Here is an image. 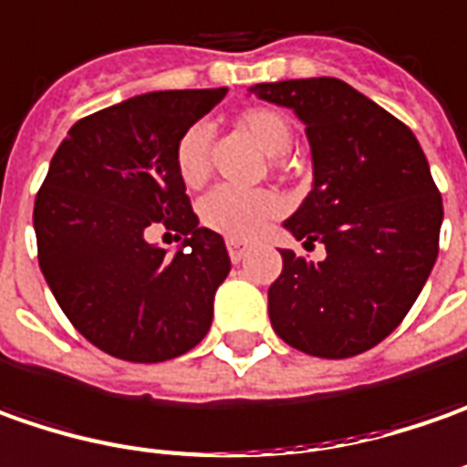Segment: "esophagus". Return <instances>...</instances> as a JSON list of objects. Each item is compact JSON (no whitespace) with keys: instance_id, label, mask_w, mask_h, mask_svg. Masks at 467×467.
I'll use <instances>...</instances> for the list:
<instances>
[{"instance_id":"1","label":"esophagus","mask_w":467,"mask_h":467,"mask_svg":"<svg viewBox=\"0 0 467 467\" xmlns=\"http://www.w3.org/2000/svg\"><path fill=\"white\" fill-rule=\"evenodd\" d=\"M227 253H230L233 264H240V261L245 258V253H248V243H243V240H234V237H230V240H227Z\"/></svg>"}]
</instances>
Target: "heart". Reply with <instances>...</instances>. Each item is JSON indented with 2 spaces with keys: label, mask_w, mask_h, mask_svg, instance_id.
Wrapping results in <instances>:
<instances>
[{
  "label": "heart",
  "mask_w": 467,
  "mask_h": 467,
  "mask_svg": "<svg viewBox=\"0 0 467 467\" xmlns=\"http://www.w3.org/2000/svg\"><path fill=\"white\" fill-rule=\"evenodd\" d=\"M237 129L245 131L268 157H279L295 139L292 119L268 105L245 108L237 116ZM276 168L282 165L279 160L274 162ZM175 170L185 188H199L206 183L209 170H212V152H209V129L196 123L185 129L183 137L175 144ZM282 212V202L264 188L255 191H240L219 185L212 193H206L199 203V219L206 230L234 237V240H248L264 227L271 217Z\"/></svg>",
  "instance_id": "obj_1"
}]
</instances>
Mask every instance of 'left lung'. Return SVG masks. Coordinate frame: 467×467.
I'll return each mask as SVG.
<instances>
[{"instance_id":"left-lung-1","label":"left lung","mask_w":467,"mask_h":467,"mask_svg":"<svg viewBox=\"0 0 467 467\" xmlns=\"http://www.w3.org/2000/svg\"><path fill=\"white\" fill-rule=\"evenodd\" d=\"M292 108L313 150L315 183L284 227L320 264L282 250L268 317L292 348L323 359L357 357L409 315L440 253L442 196L409 126L333 77L250 88Z\"/></svg>"}]
</instances>
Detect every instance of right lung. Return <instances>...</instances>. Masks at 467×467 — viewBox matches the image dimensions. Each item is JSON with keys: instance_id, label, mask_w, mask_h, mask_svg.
<instances>
[{"instance_id": "1", "label": "right lung", "mask_w": 467, "mask_h": 467, "mask_svg": "<svg viewBox=\"0 0 467 467\" xmlns=\"http://www.w3.org/2000/svg\"><path fill=\"white\" fill-rule=\"evenodd\" d=\"M224 95L147 92L79 119L36 196L43 276L74 328L116 359L165 362L209 333L230 255L199 227L175 144ZM157 226L184 237L175 256L149 243Z\"/></svg>"}]
</instances>
